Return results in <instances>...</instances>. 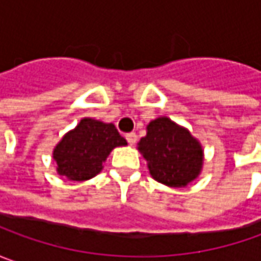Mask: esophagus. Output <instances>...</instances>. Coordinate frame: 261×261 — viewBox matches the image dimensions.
<instances>
[{
    "label": "esophagus",
    "instance_id": "esophagus-1",
    "mask_svg": "<svg viewBox=\"0 0 261 261\" xmlns=\"http://www.w3.org/2000/svg\"><path fill=\"white\" fill-rule=\"evenodd\" d=\"M136 139H138V136H136V134H134V132H132V134H127V135H126V141L129 142V145H135Z\"/></svg>",
    "mask_w": 261,
    "mask_h": 261
}]
</instances>
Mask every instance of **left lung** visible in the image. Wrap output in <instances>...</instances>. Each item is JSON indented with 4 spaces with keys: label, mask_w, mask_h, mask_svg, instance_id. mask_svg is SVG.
<instances>
[{
    "label": "left lung",
    "mask_w": 261,
    "mask_h": 261,
    "mask_svg": "<svg viewBox=\"0 0 261 261\" xmlns=\"http://www.w3.org/2000/svg\"><path fill=\"white\" fill-rule=\"evenodd\" d=\"M151 177L168 187H186L203 168V148L185 126L160 116L146 125V135L138 142Z\"/></svg>",
    "instance_id": "1"
}]
</instances>
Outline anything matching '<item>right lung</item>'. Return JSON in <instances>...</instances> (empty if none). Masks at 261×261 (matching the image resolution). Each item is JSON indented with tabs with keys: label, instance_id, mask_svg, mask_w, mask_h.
Listing matches in <instances>:
<instances>
[{
	"label": "right lung",
	"instance_id": "right-lung-1",
	"mask_svg": "<svg viewBox=\"0 0 261 261\" xmlns=\"http://www.w3.org/2000/svg\"><path fill=\"white\" fill-rule=\"evenodd\" d=\"M127 145L113 123L84 117L66 132L54 148L56 173L71 181H86L103 170V164L116 146Z\"/></svg>",
	"mask_w": 261,
	"mask_h": 261
}]
</instances>
